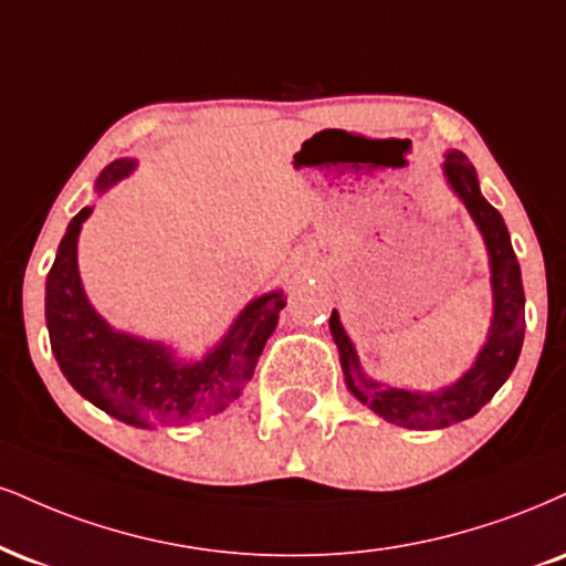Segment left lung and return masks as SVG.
<instances>
[{"instance_id": "1", "label": "left lung", "mask_w": 566, "mask_h": 566, "mask_svg": "<svg viewBox=\"0 0 566 566\" xmlns=\"http://www.w3.org/2000/svg\"><path fill=\"white\" fill-rule=\"evenodd\" d=\"M446 176L455 189V195L464 200L482 237H485L490 269H493L495 316L493 326H490L488 345L482 348L478 364L459 382L440 392H408L395 390V387H382L379 382H371L360 371L356 348H353L348 335H345L337 311H332L329 316V329L339 348V364H343L345 382H348L350 392L382 419L398 427H411V430H440V427L455 424V421L472 419L499 392V387L506 382L509 374L514 371L524 339L522 274L512 240H509L506 223H503L499 210L482 197L478 174H474V166L467 160V155H448Z\"/></svg>"}]
</instances>
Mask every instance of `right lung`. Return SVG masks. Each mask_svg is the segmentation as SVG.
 <instances>
[{"label":"right lung","mask_w":566,"mask_h":566,"mask_svg":"<svg viewBox=\"0 0 566 566\" xmlns=\"http://www.w3.org/2000/svg\"><path fill=\"white\" fill-rule=\"evenodd\" d=\"M132 168V160L111 163L99 176V189L124 179ZM88 213L92 208H84L67 223L46 274V329L67 382L102 411L134 427L195 424L240 398L279 311L287 305L284 292L250 303L206 360L176 364L160 345L113 332L88 305L76 265L78 231Z\"/></svg>","instance_id":"1"}]
</instances>
